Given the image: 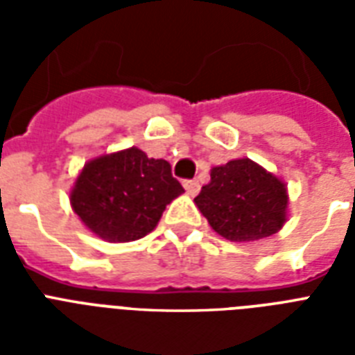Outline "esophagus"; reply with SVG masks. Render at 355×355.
Wrapping results in <instances>:
<instances>
[{"instance_id": "1", "label": "esophagus", "mask_w": 355, "mask_h": 355, "mask_svg": "<svg viewBox=\"0 0 355 355\" xmlns=\"http://www.w3.org/2000/svg\"><path fill=\"white\" fill-rule=\"evenodd\" d=\"M184 189L188 191V195L195 197V195L199 193V189H200L199 180H184Z\"/></svg>"}]
</instances>
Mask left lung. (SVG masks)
Wrapping results in <instances>:
<instances>
[{
	"instance_id": "left-lung-1",
	"label": "left lung",
	"mask_w": 355,
	"mask_h": 355,
	"mask_svg": "<svg viewBox=\"0 0 355 355\" xmlns=\"http://www.w3.org/2000/svg\"><path fill=\"white\" fill-rule=\"evenodd\" d=\"M210 182L195 205L210 227L228 241L248 243L269 237L287 221L286 182L250 158L211 167Z\"/></svg>"
}]
</instances>
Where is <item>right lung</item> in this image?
I'll return each instance as SVG.
<instances>
[{
	"label": "right lung",
	"mask_w": 355,
	"mask_h": 355,
	"mask_svg": "<svg viewBox=\"0 0 355 355\" xmlns=\"http://www.w3.org/2000/svg\"><path fill=\"white\" fill-rule=\"evenodd\" d=\"M182 193L169 162L128 147L86 162L69 191V202L97 237L127 243L153 232L166 206Z\"/></svg>",
	"instance_id": "right-lung-1"
}]
</instances>
